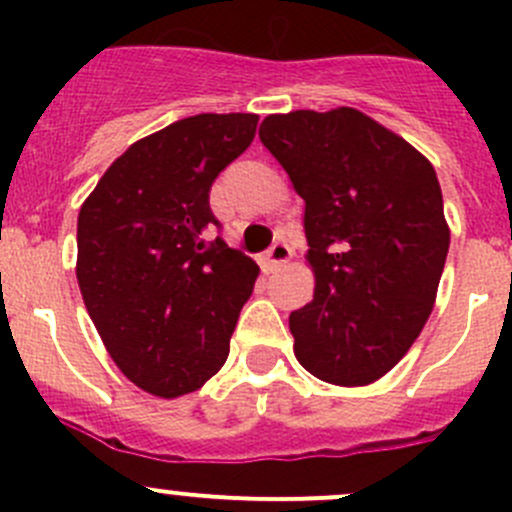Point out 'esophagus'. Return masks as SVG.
<instances>
[{"label":"esophagus","mask_w":512,"mask_h":512,"mask_svg":"<svg viewBox=\"0 0 512 512\" xmlns=\"http://www.w3.org/2000/svg\"><path fill=\"white\" fill-rule=\"evenodd\" d=\"M289 260H292V247H289L287 242H275V245L267 250L265 262H262V265H265L267 272H275L280 270L282 265H287Z\"/></svg>","instance_id":"obj_1"}]
</instances>
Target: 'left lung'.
Here are the masks:
<instances>
[{
	"mask_svg": "<svg viewBox=\"0 0 512 512\" xmlns=\"http://www.w3.org/2000/svg\"><path fill=\"white\" fill-rule=\"evenodd\" d=\"M260 141L304 200L314 299L289 314L294 356L327 384H374L436 302L451 242L436 170L349 106L272 113Z\"/></svg>",
	"mask_w": 512,
	"mask_h": 512,
	"instance_id": "1",
	"label": "left lung"
}]
</instances>
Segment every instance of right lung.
I'll return each instance as SVG.
<instances>
[{"mask_svg":"<svg viewBox=\"0 0 512 512\" xmlns=\"http://www.w3.org/2000/svg\"><path fill=\"white\" fill-rule=\"evenodd\" d=\"M255 113H198L133 143L79 213L76 280L118 369L160 399L223 369L260 267L223 240L210 185L255 138Z\"/></svg>","mask_w":512,"mask_h":512,"instance_id":"add662e5","label":"right lung"}]
</instances>
